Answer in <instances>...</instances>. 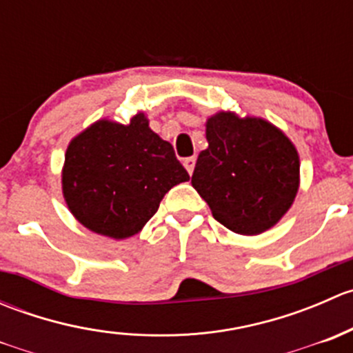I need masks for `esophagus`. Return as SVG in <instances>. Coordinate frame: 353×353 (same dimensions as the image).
I'll use <instances>...</instances> for the list:
<instances>
[{
    "label": "esophagus",
    "instance_id": "obj_1",
    "mask_svg": "<svg viewBox=\"0 0 353 353\" xmlns=\"http://www.w3.org/2000/svg\"><path fill=\"white\" fill-rule=\"evenodd\" d=\"M184 167H186V170L190 174H193L194 170V163H196V157H188V159H184Z\"/></svg>",
    "mask_w": 353,
    "mask_h": 353
}]
</instances>
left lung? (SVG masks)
Segmentation results:
<instances>
[{
	"mask_svg": "<svg viewBox=\"0 0 353 353\" xmlns=\"http://www.w3.org/2000/svg\"><path fill=\"white\" fill-rule=\"evenodd\" d=\"M205 126L208 148L199 152L191 184L223 227L241 236L266 232L297 196V148L263 117L220 110Z\"/></svg>",
	"mask_w": 353,
	"mask_h": 353,
	"instance_id": "obj_1",
	"label": "left lung"
}]
</instances>
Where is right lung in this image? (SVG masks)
<instances>
[{
	"instance_id": "add662e5",
	"label": "right lung",
	"mask_w": 353,
	"mask_h": 353,
	"mask_svg": "<svg viewBox=\"0 0 353 353\" xmlns=\"http://www.w3.org/2000/svg\"><path fill=\"white\" fill-rule=\"evenodd\" d=\"M190 179L169 141L145 112L128 124L99 119L70 141L61 170L71 215L110 239L134 236L155 215L167 191Z\"/></svg>"
}]
</instances>
